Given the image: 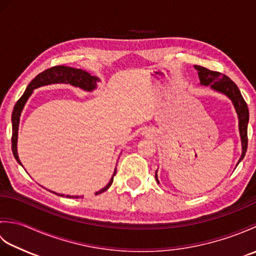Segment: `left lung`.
Instances as JSON below:
<instances>
[{
	"instance_id": "8db88e82",
	"label": "left lung",
	"mask_w": 256,
	"mask_h": 256,
	"mask_svg": "<svg viewBox=\"0 0 256 256\" xmlns=\"http://www.w3.org/2000/svg\"><path fill=\"white\" fill-rule=\"evenodd\" d=\"M194 69L198 72L199 80L201 86H209L212 90L218 91L220 94H226L232 101L233 106L236 108L238 118V131H240L241 144H242V155L238 162H240L244 156H246L248 150V108L246 102L244 101L243 96L238 90V86L226 74H222L218 72H212L202 66L196 64ZM156 182H158L157 178V172L155 174Z\"/></svg>"
}]
</instances>
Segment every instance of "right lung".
I'll list each match as a JSON object with an SVG mask.
<instances>
[{"instance_id": "right-lung-1", "label": "right lung", "mask_w": 256, "mask_h": 256, "mask_svg": "<svg viewBox=\"0 0 256 256\" xmlns=\"http://www.w3.org/2000/svg\"><path fill=\"white\" fill-rule=\"evenodd\" d=\"M100 81L99 78L94 77V76H91L89 72H84L82 69H76L72 67H67V66H55L52 67L50 69L45 70V72H40V74H37L36 77L32 79L30 84L27 86V88L25 92L22 96L18 101L16 102V104L14 106L13 108V113H12V152L13 155L15 157V160H18V164L22 165V162L18 158V125H20V113L23 111L24 106L26 101L28 100V98L32 94V90L36 88H40V86H47V84H70L74 86H77V88H80L86 91H92L94 89L96 88V82ZM116 174V168L113 172V176L111 178V180L108 182V184L104 188H102L99 192H96V194H99L104 192L106 190L110 188V186L113 182V178ZM58 196H62L64 197V194H57L54 192ZM68 198H81L84 196H66Z\"/></svg>"}]
</instances>
